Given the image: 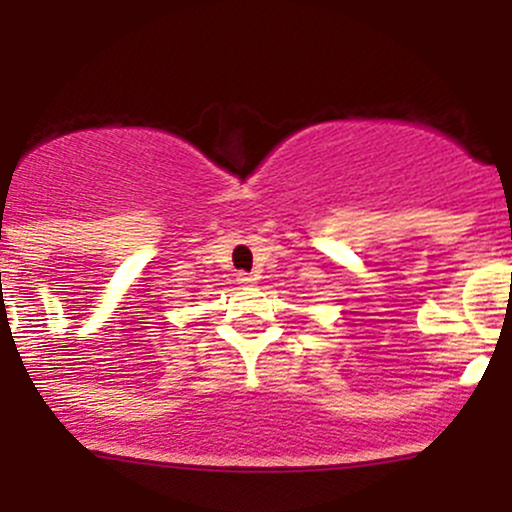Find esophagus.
<instances>
[{
	"instance_id": "obj_1",
	"label": "esophagus",
	"mask_w": 512,
	"mask_h": 512,
	"mask_svg": "<svg viewBox=\"0 0 512 512\" xmlns=\"http://www.w3.org/2000/svg\"><path fill=\"white\" fill-rule=\"evenodd\" d=\"M236 281H238L240 286H250V284H255V279H252V274H248V272H238Z\"/></svg>"
}]
</instances>
